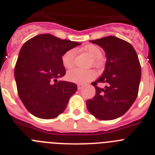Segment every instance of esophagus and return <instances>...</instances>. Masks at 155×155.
<instances>
[{
    "instance_id": "esophagus-1",
    "label": "esophagus",
    "mask_w": 155,
    "mask_h": 155,
    "mask_svg": "<svg viewBox=\"0 0 155 155\" xmlns=\"http://www.w3.org/2000/svg\"><path fill=\"white\" fill-rule=\"evenodd\" d=\"M82 87H83V85H82V84H78V90H81Z\"/></svg>"
}]
</instances>
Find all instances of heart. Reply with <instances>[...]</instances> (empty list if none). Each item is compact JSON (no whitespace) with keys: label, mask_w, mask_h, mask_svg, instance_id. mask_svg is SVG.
<instances>
[{"label":"heart","mask_w":155,"mask_h":155,"mask_svg":"<svg viewBox=\"0 0 155 155\" xmlns=\"http://www.w3.org/2000/svg\"><path fill=\"white\" fill-rule=\"evenodd\" d=\"M84 51L93 59V65L96 66L98 64V60L102 57V50L95 45H88L84 48ZM76 50L74 49H71L66 51L62 56V64L64 68L67 69L72 68L74 65ZM95 73L93 71H84L78 68L68 71L67 74V78L69 81L78 84H83L85 82L91 81L95 78Z\"/></svg>","instance_id":"1"}]
</instances>
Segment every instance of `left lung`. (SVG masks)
I'll use <instances>...</instances> for the list:
<instances>
[{
	"instance_id": "8db88e82",
	"label": "left lung",
	"mask_w": 155,
	"mask_h": 155,
	"mask_svg": "<svg viewBox=\"0 0 155 155\" xmlns=\"http://www.w3.org/2000/svg\"><path fill=\"white\" fill-rule=\"evenodd\" d=\"M90 42L102 47L107 61L102 76L91 83L96 93L87 100V110L98 120H115L127 113L137 96L141 78L139 59L130 43L113 35ZM98 83L107 85L102 89Z\"/></svg>"
}]
</instances>
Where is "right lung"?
<instances>
[{
    "label": "right lung",
    "mask_w": 155,
    "mask_h": 155,
    "mask_svg": "<svg viewBox=\"0 0 155 155\" xmlns=\"http://www.w3.org/2000/svg\"><path fill=\"white\" fill-rule=\"evenodd\" d=\"M81 43L40 34L25 42L15 67L18 93L25 107L38 118L50 120L64 113L78 87L59 81L66 70L62 56Z\"/></svg>",
    "instance_id": "obj_1"
}]
</instances>
